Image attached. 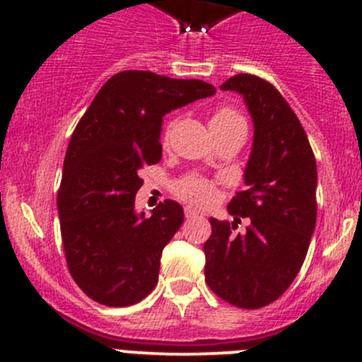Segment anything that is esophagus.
<instances>
[{
    "mask_svg": "<svg viewBox=\"0 0 362 362\" xmlns=\"http://www.w3.org/2000/svg\"><path fill=\"white\" fill-rule=\"evenodd\" d=\"M184 211H185V217H196V215H198V210H194V208L192 206H185L184 208Z\"/></svg>",
    "mask_w": 362,
    "mask_h": 362,
    "instance_id": "esophagus-1",
    "label": "esophagus"
}]
</instances>
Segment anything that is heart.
<instances>
[{
  "label": "heart",
  "instance_id": "b5f03b06",
  "mask_svg": "<svg viewBox=\"0 0 362 362\" xmlns=\"http://www.w3.org/2000/svg\"><path fill=\"white\" fill-rule=\"evenodd\" d=\"M242 120V117L238 115L231 108H221L211 115L210 126L211 124H229V122H238ZM178 194L184 196V198L191 199V202L198 204H208L214 199L215 189L210 182L203 180V178L198 177H189L185 180H182L177 187Z\"/></svg>",
  "mask_w": 362,
  "mask_h": 362
}]
</instances>
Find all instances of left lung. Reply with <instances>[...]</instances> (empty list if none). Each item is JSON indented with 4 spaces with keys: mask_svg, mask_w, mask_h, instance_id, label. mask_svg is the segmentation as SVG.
<instances>
[{
    "mask_svg": "<svg viewBox=\"0 0 362 362\" xmlns=\"http://www.w3.org/2000/svg\"><path fill=\"white\" fill-rule=\"evenodd\" d=\"M221 89L243 96L254 141L247 189L228 204L235 222L210 217L204 279L218 298L254 310L280 298L301 269L317 221V164L301 122L272 83L240 73ZM240 216L250 217L247 231L233 233Z\"/></svg>",
    "mask_w": 362,
    "mask_h": 362,
    "instance_id": "1",
    "label": "left lung"
}]
</instances>
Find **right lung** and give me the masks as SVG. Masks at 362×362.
I'll return each instance as SVG.
<instances>
[{"instance_id": "obj_1", "label": "right lung", "mask_w": 362, "mask_h": 362, "mask_svg": "<svg viewBox=\"0 0 362 362\" xmlns=\"http://www.w3.org/2000/svg\"><path fill=\"white\" fill-rule=\"evenodd\" d=\"M203 80L127 69L107 80L69 140L57 211L68 269L76 286L105 306H129L152 293L160 254L184 222L166 199L134 210L141 168L160 160L163 117L214 96Z\"/></svg>"}]
</instances>
